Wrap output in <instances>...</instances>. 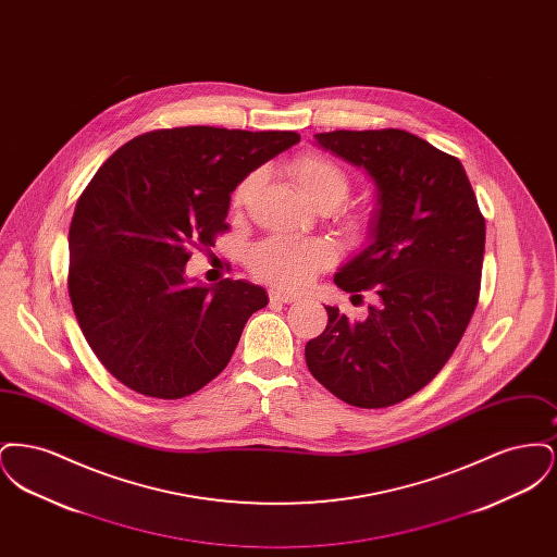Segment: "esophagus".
Masks as SVG:
<instances>
[{"label":"esophagus","mask_w":557,"mask_h":557,"mask_svg":"<svg viewBox=\"0 0 557 557\" xmlns=\"http://www.w3.org/2000/svg\"><path fill=\"white\" fill-rule=\"evenodd\" d=\"M269 300L271 302H296L298 296L296 294H288V292L271 290L269 292Z\"/></svg>","instance_id":"esophagus-1"}]
</instances>
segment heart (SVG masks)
<instances>
[{"mask_svg": "<svg viewBox=\"0 0 557 557\" xmlns=\"http://www.w3.org/2000/svg\"><path fill=\"white\" fill-rule=\"evenodd\" d=\"M288 173L302 198L321 211H330L343 205L350 194V177L341 164L327 157L305 154L292 162ZM257 182V173H250L239 182L232 196L234 207H244L248 202ZM345 225L346 232L355 238H361L368 232V221L359 214L346 216ZM334 257L336 252L325 239L271 236L248 250V269L255 277L267 284L286 290H298L307 286L319 271L332 265Z\"/></svg>", "mask_w": 557, "mask_h": 557, "instance_id": "b5f03b06", "label": "heart"}]
</instances>
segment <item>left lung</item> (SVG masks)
<instances>
[{
	"label": "left lung",
	"instance_id": "obj_1",
	"mask_svg": "<svg viewBox=\"0 0 557 557\" xmlns=\"http://www.w3.org/2000/svg\"><path fill=\"white\" fill-rule=\"evenodd\" d=\"M319 146L363 166L380 211L370 246L334 282L377 305L350 323L325 307L323 334L305 346L319 384L348 405L391 407L445 368L480 294L484 216L461 162L403 129L315 133Z\"/></svg>",
	"mask_w": 557,
	"mask_h": 557
}]
</instances>
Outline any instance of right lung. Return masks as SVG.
I'll return each instance as SVG.
<instances>
[{
    "label": "right lung",
    "instance_id": "right-lung-1",
    "mask_svg": "<svg viewBox=\"0 0 557 557\" xmlns=\"http://www.w3.org/2000/svg\"><path fill=\"white\" fill-rule=\"evenodd\" d=\"M300 135L221 127L154 129L96 171L69 232V296L81 332L119 382L184 398L230 363L261 286H189V250L211 248L239 182Z\"/></svg>",
    "mask_w": 557,
    "mask_h": 557
}]
</instances>
